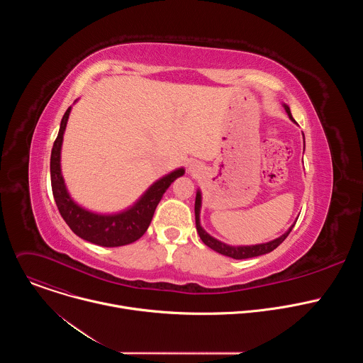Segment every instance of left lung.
<instances>
[{
	"instance_id": "1",
	"label": "left lung",
	"mask_w": 363,
	"mask_h": 363,
	"mask_svg": "<svg viewBox=\"0 0 363 363\" xmlns=\"http://www.w3.org/2000/svg\"><path fill=\"white\" fill-rule=\"evenodd\" d=\"M284 109H286V113L289 115L290 121L291 122H296L291 116V112H290V108L287 105H283ZM303 139H304V135H303ZM201 191L198 189L196 191V196H195V225H196V231L199 234V238L202 240V242L205 245H208L210 248H213L214 251L223 254V255H227V257H231V258H235V260H242V258H251V257H258V255H263V254H267L270 251H273L274 248H277L286 238L287 235L290 234V231L293 230L294 224L283 234L280 235L279 238L273 240V241H269V242H263V244H255V245H228L225 242H221L220 240L214 238L213 235H210L208 233H206L202 227H201V223H199V213H201Z\"/></svg>"
}]
</instances>
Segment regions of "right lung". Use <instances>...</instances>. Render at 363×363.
Returning <instances> with one entry per match:
<instances>
[{"mask_svg": "<svg viewBox=\"0 0 363 363\" xmlns=\"http://www.w3.org/2000/svg\"><path fill=\"white\" fill-rule=\"evenodd\" d=\"M70 111L72 106L66 111L62 119L60 130L55 140L53 149H51L50 158L51 189H53L57 208L70 230L89 242L101 247H121L130 244L146 233L153 213L162 199V195L177 178L185 174V169L178 168L160 178L157 182H153L143 192V195L125 211L116 214H97L83 208L70 196L62 175L60 165L63 135L67 126Z\"/></svg>", "mask_w": 363, "mask_h": 363, "instance_id": "right-lung-1", "label": "right lung"}]
</instances>
